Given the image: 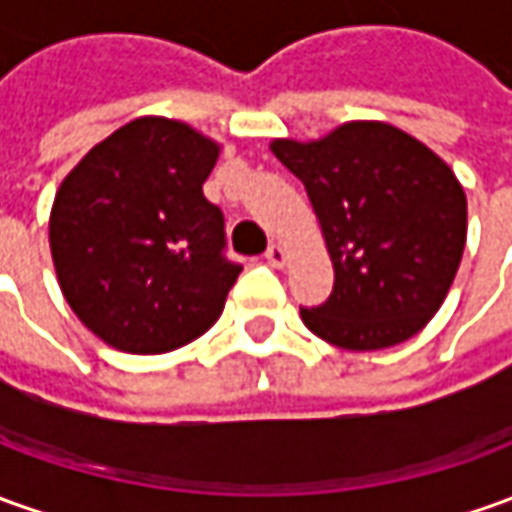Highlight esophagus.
<instances>
[{"label":"esophagus","mask_w":512,"mask_h":512,"mask_svg":"<svg viewBox=\"0 0 512 512\" xmlns=\"http://www.w3.org/2000/svg\"><path fill=\"white\" fill-rule=\"evenodd\" d=\"M264 259H267V264H273V267H284L287 264V250L281 248V245H270L267 253H264Z\"/></svg>","instance_id":"obj_1"}]
</instances>
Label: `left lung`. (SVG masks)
Wrapping results in <instances>:
<instances>
[{"instance_id":"left-lung-1","label":"left lung","mask_w":512,"mask_h":512,"mask_svg":"<svg viewBox=\"0 0 512 512\" xmlns=\"http://www.w3.org/2000/svg\"><path fill=\"white\" fill-rule=\"evenodd\" d=\"M326 239L334 290L301 309L306 329L345 351H382L424 329L446 301L468 234L463 183L424 142L379 119L320 139H273Z\"/></svg>"}]
</instances>
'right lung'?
<instances>
[{"label": "right lung", "mask_w": 512, "mask_h": 512, "mask_svg": "<svg viewBox=\"0 0 512 512\" xmlns=\"http://www.w3.org/2000/svg\"><path fill=\"white\" fill-rule=\"evenodd\" d=\"M220 142L167 116H139L63 178L49 250L66 303L125 354H167L217 323L242 273L222 256V211L203 183Z\"/></svg>", "instance_id": "right-lung-1"}]
</instances>
